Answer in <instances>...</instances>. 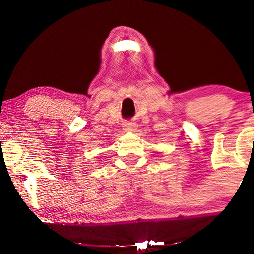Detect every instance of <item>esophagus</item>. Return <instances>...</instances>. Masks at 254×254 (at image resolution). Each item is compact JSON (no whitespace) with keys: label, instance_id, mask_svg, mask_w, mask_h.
Instances as JSON below:
<instances>
[{"label":"esophagus","instance_id":"1","mask_svg":"<svg viewBox=\"0 0 254 254\" xmlns=\"http://www.w3.org/2000/svg\"><path fill=\"white\" fill-rule=\"evenodd\" d=\"M124 131L127 132H131V131H135L136 130V126L134 123H126L123 126Z\"/></svg>","mask_w":254,"mask_h":254}]
</instances>
